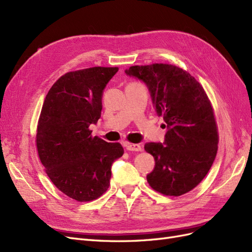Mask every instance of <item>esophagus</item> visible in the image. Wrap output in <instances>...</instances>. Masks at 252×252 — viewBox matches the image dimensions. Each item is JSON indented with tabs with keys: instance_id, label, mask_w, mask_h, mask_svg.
<instances>
[{
	"instance_id": "obj_1",
	"label": "esophagus",
	"mask_w": 252,
	"mask_h": 252,
	"mask_svg": "<svg viewBox=\"0 0 252 252\" xmlns=\"http://www.w3.org/2000/svg\"><path fill=\"white\" fill-rule=\"evenodd\" d=\"M125 147L127 150H130V151H141L142 150V146L140 144L125 143Z\"/></svg>"
}]
</instances>
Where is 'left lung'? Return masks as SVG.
I'll use <instances>...</instances> for the list:
<instances>
[{"mask_svg":"<svg viewBox=\"0 0 252 252\" xmlns=\"http://www.w3.org/2000/svg\"><path fill=\"white\" fill-rule=\"evenodd\" d=\"M125 73L147 86L156 113L167 128L163 143L144 146L156 162L147 182L165 195L187 193L208 173L218 152V129L208 96L193 77L173 65L131 66Z\"/></svg>","mask_w":252,"mask_h":252,"instance_id":"left-lung-1","label":"left lung"}]
</instances>
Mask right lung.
Segmentation results:
<instances>
[{"mask_svg":"<svg viewBox=\"0 0 252 252\" xmlns=\"http://www.w3.org/2000/svg\"><path fill=\"white\" fill-rule=\"evenodd\" d=\"M118 67L67 72L45 97L37 124L41 163L56 187L79 202L97 199L109 187L113 162L124 154L119 143L91 136L101 118L102 96Z\"/></svg>","mask_w":252,"mask_h":252,"instance_id":"1","label":"right lung"}]
</instances>
